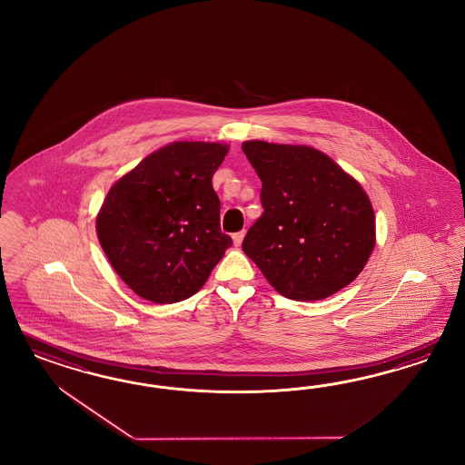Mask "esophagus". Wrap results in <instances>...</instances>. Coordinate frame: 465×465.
<instances>
[{"instance_id": "34e87169", "label": "esophagus", "mask_w": 465, "mask_h": 465, "mask_svg": "<svg viewBox=\"0 0 465 465\" xmlns=\"http://www.w3.org/2000/svg\"><path fill=\"white\" fill-rule=\"evenodd\" d=\"M243 237H245V230H242L239 233H235V235H233V245H235V247H239Z\"/></svg>"}]
</instances>
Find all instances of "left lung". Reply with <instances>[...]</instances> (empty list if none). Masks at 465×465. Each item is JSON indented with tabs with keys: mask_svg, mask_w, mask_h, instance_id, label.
Returning a JSON list of instances; mask_svg holds the SVG:
<instances>
[{
	"mask_svg": "<svg viewBox=\"0 0 465 465\" xmlns=\"http://www.w3.org/2000/svg\"><path fill=\"white\" fill-rule=\"evenodd\" d=\"M257 172L264 213L242 249L290 300L315 302L354 282L375 249V212L354 177L321 150L242 143Z\"/></svg>",
	"mask_w": 465,
	"mask_h": 465,
	"instance_id": "1",
	"label": "left lung"
}]
</instances>
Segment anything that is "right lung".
I'll return each instance as SVG.
<instances>
[{"label": "right lung", "instance_id": "right-lung-1", "mask_svg": "<svg viewBox=\"0 0 465 465\" xmlns=\"http://www.w3.org/2000/svg\"><path fill=\"white\" fill-rule=\"evenodd\" d=\"M230 146L173 141L109 189L95 230L114 271L136 295L175 303L197 293L232 239L220 228L213 173Z\"/></svg>", "mask_w": 465, "mask_h": 465}]
</instances>
